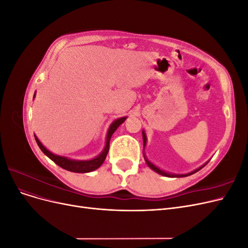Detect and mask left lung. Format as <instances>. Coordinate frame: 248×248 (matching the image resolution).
Here are the masks:
<instances>
[{"instance_id": "left-lung-1", "label": "left lung", "mask_w": 248, "mask_h": 248, "mask_svg": "<svg viewBox=\"0 0 248 248\" xmlns=\"http://www.w3.org/2000/svg\"><path fill=\"white\" fill-rule=\"evenodd\" d=\"M142 140H144V146L146 145V140H147V139H146V134H145V132L142 131ZM146 159V158H145ZM146 162H147V164L148 166L151 168L153 170H155L156 172H158V174H160V175H162V176H166V177H186V176H189V175H192V174H194V172H197L198 170H200L202 168H200V169H198V170H193V171H191V172H189V174H186V175H174V174H169V172H166V171H163V170H159L158 168L157 167H155L153 163H151L150 162L148 159H146Z\"/></svg>"}]
</instances>
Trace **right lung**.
I'll use <instances>...</instances> for the list:
<instances>
[{
	"mask_svg": "<svg viewBox=\"0 0 248 248\" xmlns=\"http://www.w3.org/2000/svg\"><path fill=\"white\" fill-rule=\"evenodd\" d=\"M125 120H126V117H123V118H120V119L116 120L115 122L111 123L109 129H108V132L107 145H106V147H104V150L100 155L95 157L94 159H91V160H84V161L71 160V159L66 158V157H63V156L55 155L51 152H49L48 150L41 144L36 136H35V140H36L37 145H38L39 148L41 149V151L46 154L48 158H50L55 163H57L59 167H61L64 170L73 171V172H89V171H93L96 169H98L103 163V161L106 160V157H107V155L108 153V150H109V140H110L112 133L116 131V129L125 121Z\"/></svg>",
	"mask_w": 248,
	"mask_h": 248,
	"instance_id": "obj_1",
	"label": "right lung"
}]
</instances>
